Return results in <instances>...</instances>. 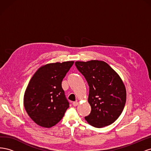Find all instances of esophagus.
<instances>
[{"label": "esophagus", "instance_id": "1", "mask_svg": "<svg viewBox=\"0 0 151 151\" xmlns=\"http://www.w3.org/2000/svg\"><path fill=\"white\" fill-rule=\"evenodd\" d=\"M78 104H79V102L77 101H76L74 102H73V105H74V106H77Z\"/></svg>", "mask_w": 151, "mask_h": 151}]
</instances>
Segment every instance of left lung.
Here are the masks:
<instances>
[{
    "mask_svg": "<svg viewBox=\"0 0 151 151\" xmlns=\"http://www.w3.org/2000/svg\"><path fill=\"white\" fill-rule=\"evenodd\" d=\"M75 63L89 87L88 103L91 111L85 116L86 120L96 128L111 125L120 116L126 103V89L121 77L104 61Z\"/></svg>",
    "mask_w": 151,
    "mask_h": 151,
    "instance_id": "left-lung-1",
    "label": "left lung"
}]
</instances>
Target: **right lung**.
Returning <instances> with one entry per match:
<instances>
[{
    "instance_id": "add662e5",
    "label": "right lung",
    "mask_w": 151,
    "mask_h": 151,
    "mask_svg": "<svg viewBox=\"0 0 151 151\" xmlns=\"http://www.w3.org/2000/svg\"><path fill=\"white\" fill-rule=\"evenodd\" d=\"M74 61L47 63L36 70L27 86L24 106L36 124L50 128L60 122L69 103L62 88V82Z\"/></svg>"
}]
</instances>
